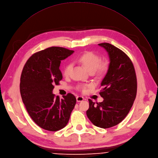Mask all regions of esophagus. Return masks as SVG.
<instances>
[{"label":"esophagus","instance_id":"34e87169","mask_svg":"<svg viewBox=\"0 0 158 158\" xmlns=\"http://www.w3.org/2000/svg\"><path fill=\"white\" fill-rule=\"evenodd\" d=\"M84 100V98L83 97H77V102H82L83 100Z\"/></svg>","mask_w":158,"mask_h":158}]
</instances>
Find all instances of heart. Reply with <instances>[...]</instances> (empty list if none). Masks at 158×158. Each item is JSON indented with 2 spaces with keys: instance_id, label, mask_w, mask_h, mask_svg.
Listing matches in <instances>:
<instances>
[{
  "instance_id": "1",
  "label": "heart",
  "mask_w": 158,
  "mask_h": 158,
  "mask_svg": "<svg viewBox=\"0 0 158 158\" xmlns=\"http://www.w3.org/2000/svg\"><path fill=\"white\" fill-rule=\"evenodd\" d=\"M102 58L100 55L91 52H88L81 55L78 58V61L86 68V69L91 72H97L99 74L105 73L108 69V62L107 61H101ZM72 65L71 64H68L64 69V74L65 76H68L70 74ZM89 85H83L78 86L80 89L85 91L88 87H89Z\"/></svg>"
}]
</instances>
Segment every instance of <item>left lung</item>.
<instances>
[{
  "label": "left lung",
  "instance_id": "8db88e82",
  "mask_svg": "<svg viewBox=\"0 0 158 158\" xmlns=\"http://www.w3.org/2000/svg\"><path fill=\"white\" fill-rule=\"evenodd\" d=\"M108 53L110 64L101 83L100 96L95 105L89 99L86 115L96 127L108 128L117 125L130 111L137 92V80L133 63L122 50L108 43L99 44Z\"/></svg>",
  "mask_w": 158,
  "mask_h": 158
}]
</instances>
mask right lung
<instances>
[{
	"label": "right lung",
	"mask_w": 158,
	"mask_h": 158,
	"mask_svg": "<svg viewBox=\"0 0 158 158\" xmlns=\"http://www.w3.org/2000/svg\"><path fill=\"white\" fill-rule=\"evenodd\" d=\"M73 52L62 47H50L31 55L23 69L20 83L23 103L31 118L45 130L64 128L76 104L72 93L61 100L53 94L54 85H58L63 78L59 69L61 61Z\"/></svg>",
	"instance_id": "add662e5"
}]
</instances>
